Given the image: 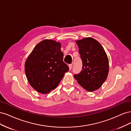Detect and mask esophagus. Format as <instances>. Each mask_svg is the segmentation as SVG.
Instances as JSON below:
<instances>
[{"label": "esophagus", "instance_id": "34e87169", "mask_svg": "<svg viewBox=\"0 0 131 131\" xmlns=\"http://www.w3.org/2000/svg\"><path fill=\"white\" fill-rule=\"evenodd\" d=\"M72 67H73V64H71L69 65V70H71L72 69Z\"/></svg>", "mask_w": 131, "mask_h": 131}]
</instances>
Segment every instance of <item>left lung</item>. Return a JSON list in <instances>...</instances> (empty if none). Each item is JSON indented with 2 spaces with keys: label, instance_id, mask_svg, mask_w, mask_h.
<instances>
[{
  "label": "left lung",
  "instance_id": "1",
  "mask_svg": "<svg viewBox=\"0 0 131 131\" xmlns=\"http://www.w3.org/2000/svg\"><path fill=\"white\" fill-rule=\"evenodd\" d=\"M82 62L81 72L74 78L83 88L92 92L101 88L108 77L109 59L103 47L88 37L76 41Z\"/></svg>",
  "mask_w": 131,
  "mask_h": 131
}]
</instances>
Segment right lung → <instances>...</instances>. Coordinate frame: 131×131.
I'll return each instance as SVG.
<instances>
[{
  "instance_id": "add662e5",
  "label": "right lung",
  "mask_w": 131,
  "mask_h": 131,
  "mask_svg": "<svg viewBox=\"0 0 131 131\" xmlns=\"http://www.w3.org/2000/svg\"><path fill=\"white\" fill-rule=\"evenodd\" d=\"M61 44L45 39L34 47L26 59L25 68L27 80L37 92L49 93L57 88L69 67L63 62Z\"/></svg>"
}]
</instances>
